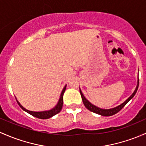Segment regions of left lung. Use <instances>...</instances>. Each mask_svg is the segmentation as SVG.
<instances>
[{
	"label": "left lung",
	"instance_id": "8db88e82",
	"mask_svg": "<svg viewBox=\"0 0 146 146\" xmlns=\"http://www.w3.org/2000/svg\"><path fill=\"white\" fill-rule=\"evenodd\" d=\"M139 80H138L137 86H136L134 92H133L132 94H131V96H130L129 97L128 99H127V100L125 101V102L122 103V104H120V105H119L117 107H115V108H110V109H102V108H99V107L93 105V104H92L91 103H90V101L87 100L85 96H84L83 94H82V91L80 90V92L81 97H82V102H83L84 105H85V106L89 110L93 112V113H96V114L101 115H103V116H111V115H113L116 114V113H118V112L122 109V108L126 105V104L129 102V101L131 100L133 97H134V95L136 94V92H137L138 88H139Z\"/></svg>",
	"mask_w": 146,
	"mask_h": 146
}]
</instances>
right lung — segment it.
<instances>
[{"label":"right lung","instance_id":"add662e5","mask_svg":"<svg viewBox=\"0 0 146 146\" xmlns=\"http://www.w3.org/2000/svg\"><path fill=\"white\" fill-rule=\"evenodd\" d=\"M66 88V85H65V87H64L63 89L62 92H61V95H60V98H59V101H58L57 104L56 105V106L54 107L52 109L49 110H45V111H40V112H35V111H31V110H29L26 108H24L22 106L19 104V102L17 100V104H19V106L22 108L24 111L27 112V113H29L31 115L34 116V117L40 118V119H48V118L52 117V116L55 115L57 113H59V112L61 111V108H62L63 106V96H64V94L65 92Z\"/></svg>","mask_w":146,"mask_h":146}]
</instances>
